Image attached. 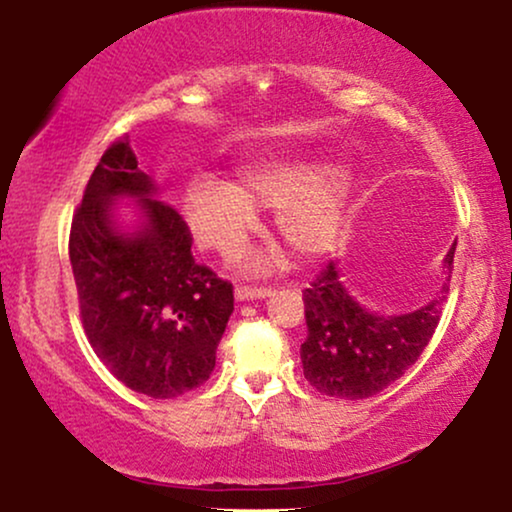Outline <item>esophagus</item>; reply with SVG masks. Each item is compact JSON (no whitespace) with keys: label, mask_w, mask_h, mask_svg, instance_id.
Returning a JSON list of instances; mask_svg holds the SVG:
<instances>
[{"label":"esophagus","mask_w":512,"mask_h":512,"mask_svg":"<svg viewBox=\"0 0 512 512\" xmlns=\"http://www.w3.org/2000/svg\"><path fill=\"white\" fill-rule=\"evenodd\" d=\"M270 296V289L266 287H242L239 285L235 289V299L237 301H254V299H266Z\"/></svg>","instance_id":"34e87169"}]
</instances>
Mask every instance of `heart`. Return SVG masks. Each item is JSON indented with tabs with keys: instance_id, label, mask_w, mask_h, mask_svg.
Returning <instances> with one entry per match:
<instances>
[{
	"instance_id": "obj_1",
	"label": "heart",
	"mask_w": 512,
	"mask_h": 512,
	"mask_svg": "<svg viewBox=\"0 0 512 512\" xmlns=\"http://www.w3.org/2000/svg\"><path fill=\"white\" fill-rule=\"evenodd\" d=\"M353 197L351 175L327 161H263L237 170L235 180L199 173L185 185L182 211L194 239L232 256L256 230V208H275V232L296 261H320L342 242ZM266 268V258H251Z\"/></svg>"
}]
</instances>
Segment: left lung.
Listing matches in <instances>:
<instances>
[{"label":"left lung","mask_w":512,"mask_h":512,"mask_svg":"<svg viewBox=\"0 0 512 512\" xmlns=\"http://www.w3.org/2000/svg\"><path fill=\"white\" fill-rule=\"evenodd\" d=\"M456 242L444 258L451 273ZM449 287L408 313L382 315L365 308L342 282L337 263H327L304 292L308 337L301 344L306 380L320 394L368 399L396 382L420 358L439 325Z\"/></svg>","instance_id":"8db88e82"}]
</instances>
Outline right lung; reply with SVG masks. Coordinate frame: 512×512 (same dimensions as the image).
I'll use <instances>...</instances> for the list:
<instances>
[{"instance_id": "right-lung-1", "label": "right lung", "mask_w": 512, "mask_h": 512, "mask_svg": "<svg viewBox=\"0 0 512 512\" xmlns=\"http://www.w3.org/2000/svg\"><path fill=\"white\" fill-rule=\"evenodd\" d=\"M121 198L138 204L132 228L112 211ZM68 254L87 339L125 387L175 399L211 377L235 311L232 285L194 263L185 220L159 201L128 140L113 142L94 168Z\"/></svg>"}]
</instances>
